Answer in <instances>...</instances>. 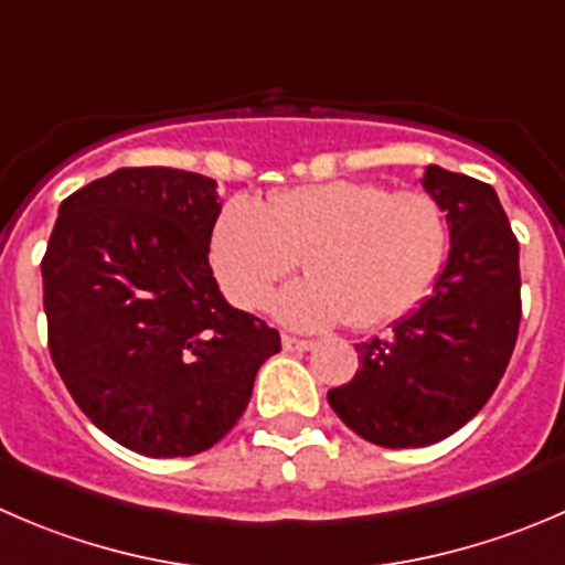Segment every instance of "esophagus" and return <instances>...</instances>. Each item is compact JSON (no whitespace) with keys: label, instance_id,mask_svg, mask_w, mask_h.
Returning <instances> with one entry per match:
<instances>
[{"label":"esophagus","instance_id":"1","mask_svg":"<svg viewBox=\"0 0 565 565\" xmlns=\"http://www.w3.org/2000/svg\"><path fill=\"white\" fill-rule=\"evenodd\" d=\"M281 344H284V350H289V353H306V350L315 348V342H311V339H298V337H289V333H284Z\"/></svg>","mask_w":565,"mask_h":565}]
</instances>
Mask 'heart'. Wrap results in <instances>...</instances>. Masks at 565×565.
<instances>
[{
	"mask_svg": "<svg viewBox=\"0 0 565 565\" xmlns=\"http://www.w3.org/2000/svg\"><path fill=\"white\" fill-rule=\"evenodd\" d=\"M447 245L445 206L430 193L337 179L278 190L267 204L232 201L212 228L210 259L228 300L256 309L303 256L309 278L270 300L278 320L303 331L342 320L377 328L428 298Z\"/></svg>",
	"mask_w": 565,
	"mask_h": 565,
	"instance_id": "1",
	"label": "heart"
}]
</instances>
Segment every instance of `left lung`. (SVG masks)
Returning <instances> with one entry per match:
<instances>
[{
  "instance_id": "1",
  "label": "left lung",
  "mask_w": 565,
  "mask_h": 565,
  "mask_svg": "<svg viewBox=\"0 0 565 565\" xmlns=\"http://www.w3.org/2000/svg\"><path fill=\"white\" fill-rule=\"evenodd\" d=\"M422 188L447 212L450 256L392 337L355 344L353 381L328 392L339 419L377 447H428L463 428L505 375L522 320L519 243L494 188L439 166Z\"/></svg>"
}]
</instances>
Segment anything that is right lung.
<instances>
[{
  "instance_id": "obj_1",
  "label": "right lung",
  "mask_w": 565,
  "mask_h": 565,
  "mask_svg": "<svg viewBox=\"0 0 565 565\" xmlns=\"http://www.w3.org/2000/svg\"><path fill=\"white\" fill-rule=\"evenodd\" d=\"M217 182L120 168L71 193L43 254L49 353L87 419L149 458L210 450L248 408L276 328L210 267Z\"/></svg>"
}]
</instances>
